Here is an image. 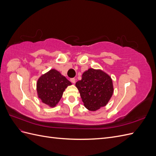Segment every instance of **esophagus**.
<instances>
[{
    "instance_id": "obj_1",
    "label": "esophagus",
    "mask_w": 156,
    "mask_h": 156,
    "mask_svg": "<svg viewBox=\"0 0 156 156\" xmlns=\"http://www.w3.org/2000/svg\"><path fill=\"white\" fill-rule=\"evenodd\" d=\"M70 81H71V82H72V83H73V84H75V79L74 78L71 79H70Z\"/></svg>"
}]
</instances>
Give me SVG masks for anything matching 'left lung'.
I'll use <instances>...</instances> for the list:
<instances>
[{
	"mask_svg": "<svg viewBox=\"0 0 156 156\" xmlns=\"http://www.w3.org/2000/svg\"><path fill=\"white\" fill-rule=\"evenodd\" d=\"M75 87L84 107L90 111H96L105 106L114 92L111 76L100 69L89 68L86 70Z\"/></svg>",
	"mask_w": 156,
	"mask_h": 156,
	"instance_id": "left-lung-1",
	"label": "left lung"
}]
</instances>
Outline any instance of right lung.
<instances>
[{
	"instance_id": "add662e5",
	"label": "right lung",
	"mask_w": 156,
	"mask_h": 156,
	"mask_svg": "<svg viewBox=\"0 0 156 156\" xmlns=\"http://www.w3.org/2000/svg\"><path fill=\"white\" fill-rule=\"evenodd\" d=\"M72 83L55 69H51L37 79L36 91L37 97L50 107L58 104L63 93Z\"/></svg>"
}]
</instances>
